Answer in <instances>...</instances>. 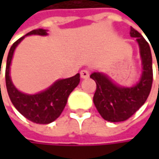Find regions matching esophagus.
Listing matches in <instances>:
<instances>
[{"label":"esophagus","instance_id":"obj_1","mask_svg":"<svg viewBox=\"0 0 159 159\" xmlns=\"http://www.w3.org/2000/svg\"><path fill=\"white\" fill-rule=\"evenodd\" d=\"M80 75L83 79H86L89 77V71L86 70V69H84L80 72Z\"/></svg>","mask_w":159,"mask_h":159}]
</instances>
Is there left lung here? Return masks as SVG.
Wrapping results in <instances>:
<instances>
[{"instance_id": "8db88e82", "label": "left lung", "mask_w": 159, "mask_h": 159, "mask_svg": "<svg viewBox=\"0 0 159 159\" xmlns=\"http://www.w3.org/2000/svg\"><path fill=\"white\" fill-rule=\"evenodd\" d=\"M130 35L136 38L139 45L143 72L139 82L131 87H124L113 83L105 74L95 72L90 77L95 80L97 89L93 98L94 104L101 117L111 122L128 120L146 101L153 83L151 49L143 37L131 27Z\"/></svg>"}]
</instances>
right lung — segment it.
Wrapping results in <instances>:
<instances>
[{
  "mask_svg": "<svg viewBox=\"0 0 159 159\" xmlns=\"http://www.w3.org/2000/svg\"><path fill=\"white\" fill-rule=\"evenodd\" d=\"M47 31L42 28L32 30L16 40L9 50L5 69L6 88L13 105L27 120L39 124H48L61 114L66 106L69 95L80 82V75L77 74L70 78L57 80L46 90L35 95L25 94L14 85L10 76V66L16 47L26 36H47Z\"/></svg>",
  "mask_w": 159,
  "mask_h": 159,
  "instance_id": "right-lung-1",
  "label": "right lung"
}]
</instances>
